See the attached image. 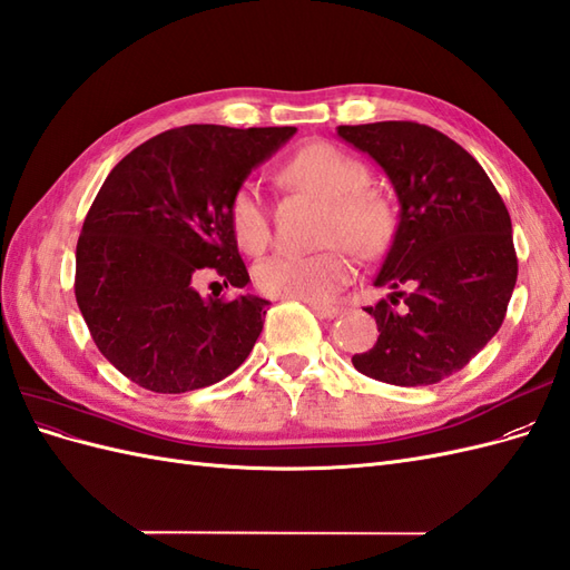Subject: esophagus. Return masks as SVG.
<instances>
[{
  "mask_svg": "<svg viewBox=\"0 0 570 570\" xmlns=\"http://www.w3.org/2000/svg\"><path fill=\"white\" fill-rule=\"evenodd\" d=\"M308 306H312V312L318 316V318H337L342 314L340 306H327V304H321V302H306Z\"/></svg>",
  "mask_w": 570,
  "mask_h": 570,
  "instance_id": "obj_1",
  "label": "esophagus"
}]
</instances>
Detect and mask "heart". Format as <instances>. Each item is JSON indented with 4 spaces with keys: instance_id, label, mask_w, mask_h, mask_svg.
I'll return each instance as SVG.
<instances>
[{
    "instance_id": "1",
    "label": "heart",
    "mask_w": 570,
    "mask_h": 570,
    "mask_svg": "<svg viewBox=\"0 0 570 570\" xmlns=\"http://www.w3.org/2000/svg\"><path fill=\"white\" fill-rule=\"evenodd\" d=\"M287 187L325 199V247L312 254H273L254 268L256 287L271 297L323 302L347 285L354 262L347 245L358 256H377L394 233L390 202L366 187L368 170L352 154L333 145L314 142L302 147L283 170ZM230 228L237 245L258 254L271 237L266 202L254 183L239 185L228 206Z\"/></svg>"
}]
</instances>
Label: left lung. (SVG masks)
I'll return each instance as SVG.
<instances>
[{
    "mask_svg": "<svg viewBox=\"0 0 570 570\" xmlns=\"http://www.w3.org/2000/svg\"><path fill=\"white\" fill-rule=\"evenodd\" d=\"M337 135L385 170L400 199L373 281L390 295L366 306L381 335L352 364L390 385H435L502 327L519 275L509 212L482 166L435 128L381 120Z\"/></svg>",
    "mask_w": 570,
    "mask_h": 570,
    "instance_id": "obj_1",
    "label": "left lung"
}]
</instances>
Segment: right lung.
<instances>
[{"label": "right lung", "instance_id": "obj_1", "mask_svg": "<svg viewBox=\"0 0 570 570\" xmlns=\"http://www.w3.org/2000/svg\"><path fill=\"white\" fill-rule=\"evenodd\" d=\"M297 128L183 126L135 147L97 193L76 247V302L97 350L135 385L180 394L249 356L268 302L202 297L216 271L245 287L228 206Z\"/></svg>", "mask_w": 570, "mask_h": 570}]
</instances>
